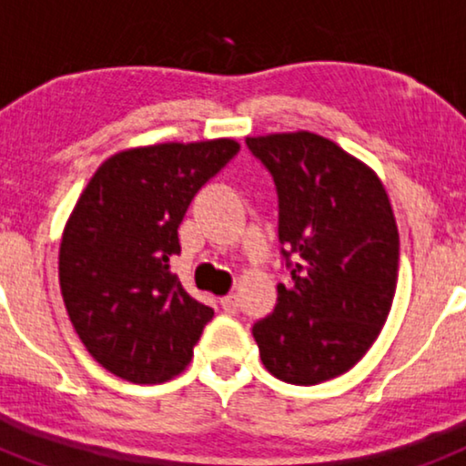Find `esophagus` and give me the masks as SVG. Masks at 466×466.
<instances>
[{"label": "esophagus", "instance_id": "1", "mask_svg": "<svg viewBox=\"0 0 466 466\" xmlns=\"http://www.w3.org/2000/svg\"><path fill=\"white\" fill-rule=\"evenodd\" d=\"M238 306H240V303H238L236 294H228V296H224V299H221V308H224L226 312H236Z\"/></svg>", "mask_w": 466, "mask_h": 466}]
</instances>
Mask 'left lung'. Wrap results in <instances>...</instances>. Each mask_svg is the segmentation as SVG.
I'll use <instances>...</instances> for the list:
<instances>
[{
  "label": "left lung",
  "mask_w": 466,
  "mask_h": 466,
  "mask_svg": "<svg viewBox=\"0 0 466 466\" xmlns=\"http://www.w3.org/2000/svg\"><path fill=\"white\" fill-rule=\"evenodd\" d=\"M273 177L289 282L254 324L263 366L291 385L350 371L392 308L399 230L371 167L315 133L247 137Z\"/></svg>",
  "instance_id": "1"
}]
</instances>
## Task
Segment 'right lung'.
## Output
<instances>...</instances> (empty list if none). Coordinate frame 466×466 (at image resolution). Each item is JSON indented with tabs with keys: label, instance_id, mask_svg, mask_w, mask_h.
<instances>
[{
	"label": "right lung",
	"instance_id": "obj_1",
	"mask_svg": "<svg viewBox=\"0 0 466 466\" xmlns=\"http://www.w3.org/2000/svg\"><path fill=\"white\" fill-rule=\"evenodd\" d=\"M236 139L167 142L106 158L60 242V291L74 331L106 371L137 385L179 376L214 310L170 270L179 224Z\"/></svg>",
	"mask_w": 466,
	"mask_h": 466
}]
</instances>
